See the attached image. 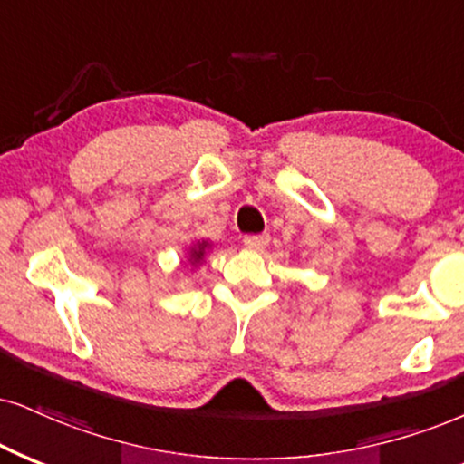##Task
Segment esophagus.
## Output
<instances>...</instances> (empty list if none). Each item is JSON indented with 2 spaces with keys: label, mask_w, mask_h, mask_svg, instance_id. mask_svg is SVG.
I'll return each instance as SVG.
<instances>
[{
  "label": "esophagus",
  "mask_w": 464,
  "mask_h": 464,
  "mask_svg": "<svg viewBox=\"0 0 464 464\" xmlns=\"http://www.w3.org/2000/svg\"><path fill=\"white\" fill-rule=\"evenodd\" d=\"M243 243L251 251H262L268 245V234H247L243 238Z\"/></svg>",
  "instance_id": "34e87169"
}]
</instances>
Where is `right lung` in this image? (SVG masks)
I'll return each instance as SVG.
<instances>
[{"instance_id":"right-lung-1","label":"right lung","mask_w":464,"mask_h":464,"mask_svg":"<svg viewBox=\"0 0 464 464\" xmlns=\"http://www.w3.org/2000/svg\"><path fill=\"white\" fill-rule=\"evenodd\" d=\"M206 249H208V241H199L198 245H193L191 256H188V262H191V265H199V262L204 260Z\"/></svg>"}]
</instances>
